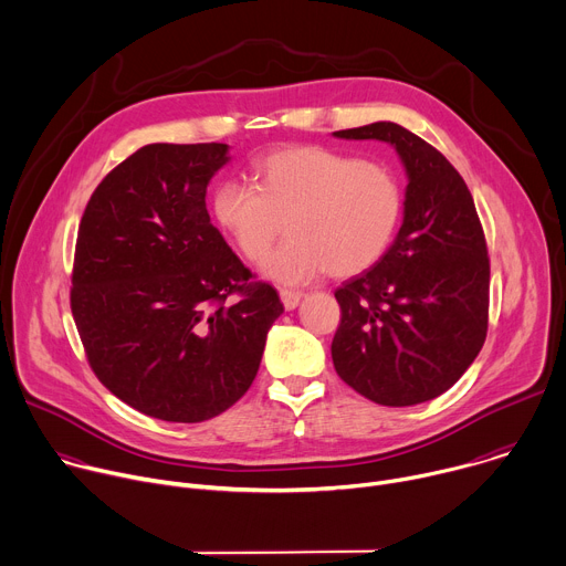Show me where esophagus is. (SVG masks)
I'll return each mask as SVG.
<instances>
[{
  "label": "esophagus",
  "instance_id": "1",
  "mask_svg": "<svg viewBox=\"0 0 566 566\" xmlns=\"http://www.w3.org/2000/svg\"><path fill=\"white\" fill-rule=\"evenodd\" d=\"M279 294H281V303L285 305V310H294L303 298V292H296V290H281Z\"/></svg>",
  "mask_w": 566,
  "mask_h": 566
}]
</instances>
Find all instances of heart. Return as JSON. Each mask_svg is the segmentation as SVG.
I'll return each instance as SVG.
<instances>
[{
  "label": "heart",
  "instance_id": "obj_1",
  "mask_svg": "<svg viewBox=\"0 0 566 566\" xmlns=\"http://www.w3.org/2000/svg\"><path fill=\"white\" fill-rule=\"evenodd\" d=\"M401 207V185L388 167L318 145L274 149L254 163V187L222 180L211 193L216 224L248 261L270 250L285 220L290 241L261 263L263 276L283 285L327 270L366 272L390 248Z\"/></svg>",
  "mask_w": 566,
  "mask_h": 566
}]
</instances>
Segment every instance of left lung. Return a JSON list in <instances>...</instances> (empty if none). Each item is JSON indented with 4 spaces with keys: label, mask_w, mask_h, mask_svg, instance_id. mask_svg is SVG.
Returning a JSON list of instances; mask_svg holds the SVG:
<instances>
[{
    "label": "left lung",
    "mask_w": 566,
    "mask_h": 566,
    "mask_svg": "<svg viewBox=\"0 0 566 566\" xmlns=\"http://www.w3.org/2000/svg\"><path fill=\"white\" fill-rule=\"evenodd\" d=\"M332 136L388 143L408 178L392 245L334 292V368L375 403L430 401L460 381L486 338L491 265L473 196L453 165L397 123Z\"/></svg>",
    "instance_id": "left-lung-1"
}]
</instances>
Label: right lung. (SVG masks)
I'll return each mask as SVG.
<instances>
[{
  "instance_id": "1",
  "label": "right lung",
  "mask_w": 566,
  "mask_h": 566,
  "mask_svg": "<svg viewBox=\"0 0 566 566\" xmlns=\"http://www.w3.org/2000/svg\"><path fill=\"white\" fill-rule=\"evenodd\" d=\"M230 160L222 143L147 145L97 185L80 222L71 310L88 364L163 421L234 406L283 314L209 222L207 185Z\"/></svg>"
}]
</instances>
